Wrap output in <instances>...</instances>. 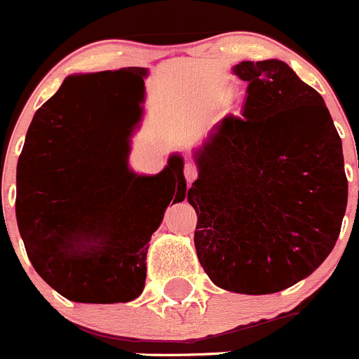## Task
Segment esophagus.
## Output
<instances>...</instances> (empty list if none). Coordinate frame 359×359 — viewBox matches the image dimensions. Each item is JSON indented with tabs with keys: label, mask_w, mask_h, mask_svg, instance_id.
<instances>
[{
	"label": "esophagus",
	"mask_w": 359,
	"mask_h": 359,
	"mask_svg": "<svg viewBox=\"0 0 359 359\" xmlns=\"http://www.w3.org/2000/svg\"><path fill=\"white\" fill-rule=\"evenodd\" d=\"M183 176H185L187 183H194L196 177H198V167H196V163H192V161H187L185 167H183Z\"/></svg>",
	"instance_id": "1"
}]
</instances>
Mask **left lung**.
<instances>
[{
  "instance_id": "1",
  "label": "left lung",
  "mask_w": 359,
  "mask_h": 359,
  "mask_svg": "<svg viewBox=\"0 0 359 359\" xmlns=\"http://www.w3.org/2000/svg\"><path fill=\"white\" fill-rule=\"evenodd\" d=\"M239 116L212 128L187 199L198 259L215 286L268 294L309 277L334 248L347 207L341 138L322 95L286 62L244 61Z\"/></svg>"
}]
</instances>
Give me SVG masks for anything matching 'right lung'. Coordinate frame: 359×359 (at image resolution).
<instances>
[{"label":"right lung","instance_id":"1","mask_svg":"<svg viewBox=\"0 0 359 359\" xmlns=\"http://www.w3.org/2000/svg\"><path fill=\"white\" fill-rule=\"evenodd\" d=\"M145 68L68 77L36 111L18 161L15 217L32 266L57 293L84 304L129 302L144 291L149 241L169 203L185 199L183 158L156 176L128 169ZM133 118L112 156L114 100Z\"/></svg>","mask_w":359,"mask_h":359}]
</instances>
